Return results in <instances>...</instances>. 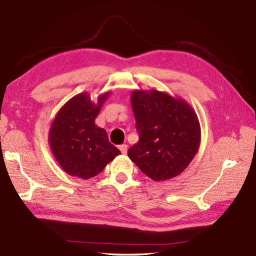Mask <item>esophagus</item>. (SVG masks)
<instances>
[{
  "mask_svg": "<svg viewBox=\"0 0 256 256\" xmlns=\"http://www.w3.org/2000/svg\"><path fill=\"white\" fill-rule=\"evenodd\" d=\"M120 152L122 154H126L127 150H128V146L127 144H122V146H120Z\"/></svg>",
  "mask_w": 256,
  "mask_h": 256,
  "instance_id": "esophagus-1",
  "label": "esophagus"
}]
</instances>
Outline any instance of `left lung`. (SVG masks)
I'll return each mask as SVG.
<instances>
[{
    "instance_id": "obj_1",
    "label": "left lung",
    "mask_w": 256,
    "mask_h": 256,
    "mask_svg": "<svg viewBox=\"0 0 256 256\" xmlns=\"http://www.w3.org/2000/svg\"><path fill=\"white\" fill-rule=\"evenodd\" d=\"M139 141L128 156L154 182L180 175L194 158L201 127L191 105L158 90H134L130 96Z\"/></svg>"
}]
</instances>
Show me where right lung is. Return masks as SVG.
<instances>
[{
    "label": "right lung",
    "mask_w": 256,
    "mask_h": 256,
    "mask_svg": "<svg viewBox=\"0 0 256 256\" xmlns=\"http://www.w3.org/2000/svg\"><path fill=\"white\" fill-rule=\"evenodd\" d=\"M110 91L94 103L88 92L72 96L60 108L48 132L52 154L66 174L90 179L101 172L120 151L108 141L106 130L96 124V118Z\"/></svg>",
    "instance_id": "add662e5"
}]
</instances>
